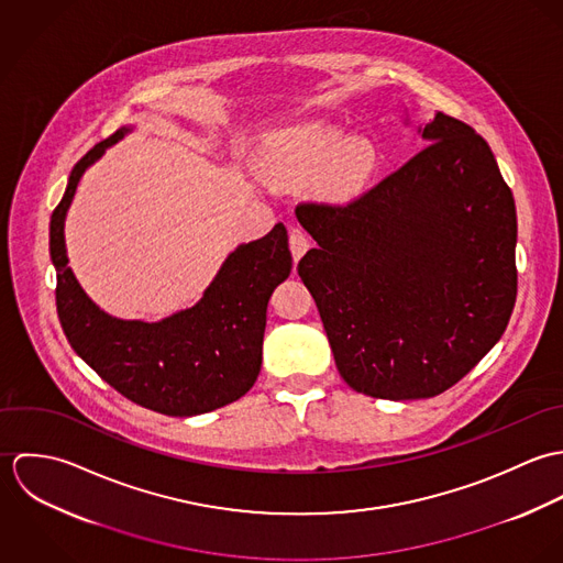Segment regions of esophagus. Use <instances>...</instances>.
<instances>
[{"label":"esophagus","instance_id":"34e87169","mask_svg":"<svg viewBox=\"0 0 563 563\" xmlns=\"http://www.w3.org/2000/svg\"><path fill=\"white\" fill-rule=\"evenodd\" d=\"M288 242H290V253H292L295 262H299L303 257V253L310 249V241H308V236L301 230H292Z\"/></svg>","mask_w":563,"mask_h":563}]
</instances>
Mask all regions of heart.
I'll use <instances>...</instances> for the list:
<instances>
[{
    "mask_svg": "<svg viewBox=\"0 0 563 563\" xmlns=\"http://www.w3.org/2000/svg\"><path fill=\"white\" fill-rule=\"evenodd\" d=\"M338 125L301 121L275 132L264 147L262 170L273 179H303L321 170L322 188L346 197L357 192L379 164L377 145L364 134L341 136Z\"/></svg>",
    "mask_w": 563,
    "mask_h": 563,
    "instance_id": "heart-1",
    "label": "heart"
}]
</instances>
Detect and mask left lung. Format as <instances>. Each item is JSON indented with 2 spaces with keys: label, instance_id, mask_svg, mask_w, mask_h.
Wrapping results in <instances>:
<instances>
[{
  "label": "left lung",
  "instance_id": "obj_1",
  "mask_svg": "<svg viewBox=\"0 0 563 563\" xmlns=\"http://www.w3.org/2000/svg\"><path fill=\"white\" fill-rule=\"evenodd\" d=\"M424 150L344 206L299 203L317 241L297 271L342 379L390 401L468 375L516 303V203L489 145L435 112Z\"/></svg>",
  "mask_w": 563,
  "mask_h": 563
}]
</instances>
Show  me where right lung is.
Here are the masks:
<instances>
[{
  "label": "right lung",
  "mask_w": 563,
  "mask_h": 563,
  "mask_svg": "<svg viewBox=\"0 0 563 563\" xmlns=\"http://www.w3.org/2000/svg\"><path fill=\"white\" fill-rule=\"evenodd\" d=\"M128 132L117 130L74 166L52 214L58 319L74 351L125 399L166 416L206 413L239 401L260 375L266 306L292 268L288 232L277 223L264 239L236 246L188 310L158 322L106 314L67 266L65 217L84 170Z\"/></svg>",
  "instance_id": "add662e5"
}]
</instances>
